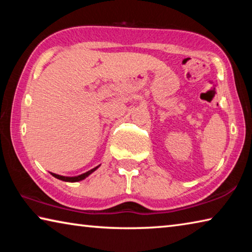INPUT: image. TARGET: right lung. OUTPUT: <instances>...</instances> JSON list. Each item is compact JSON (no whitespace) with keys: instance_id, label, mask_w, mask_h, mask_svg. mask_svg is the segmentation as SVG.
Instances as JSON below:
<instances>
[{"instance_id":"add662e5","label":"right lung","mask_w":252,"mask_h":252,"mask_svg":"<svg viewBox=\"0 0 252 252\" xmlns=\"http://www.w3.org/2000/svg\"><path fill=\"white\" fill-rule=\"evenodd\" d=\"M97 167H99V165H97ZM97 167L93 168L92 170H90V171L85 172V173H83V174H80V176H78V177H63V176H59V174H55V173H51V174H52V176H53L54 178L60 179V180H62V181H66V182H78V181L83 180V179L87 178V177L89 176V174H91L93 171H95V170L97 169Z\"/></svg>"}]
</instances>
